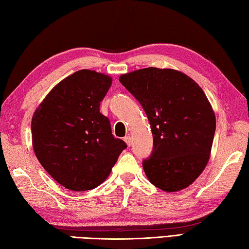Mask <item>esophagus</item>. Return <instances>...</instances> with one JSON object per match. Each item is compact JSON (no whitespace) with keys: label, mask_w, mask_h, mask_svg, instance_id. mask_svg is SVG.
<instances>
[{"label":"esophagus","mask_w":249,"mask_h":249,"mask_svg":"<svg viewBox=\"0 0 249 249\" xmlns=\"http://www.w3.org/2000/svg\"><path fill=\"white\" fill-rule=\"evenodd\" d=\"M124 141L126 142V144H127L128 146H130V144H131V139H130L129 136L124 137Z\"/></svg>","instance_id":"1"}]
</instances>
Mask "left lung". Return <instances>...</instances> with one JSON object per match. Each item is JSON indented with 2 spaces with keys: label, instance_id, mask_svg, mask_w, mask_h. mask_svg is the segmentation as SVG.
Segmentation results:
<instances>
[{
  "label": "left lung",
  "instance_id": "1",
  "mask_svg": "<svg viewBox=\"0 0 249 249\" xmlns=\"http://www.w3.org/2000/svg\"><path fill=\"white\" fill-rule=\"evenodd\" d=\"M151 124L153 151L142 166L150 182L168 193L197 178L210 160L216 119L198 83L185 73L156 67L120 77Z\"/></svg>",
  "mask_w": 249,
  "mask_h": 249
}]
</instances>
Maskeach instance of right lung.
Listing matches in <instances>:
<instances>
[{
	"instance_id": "1",
	"label": "right lung",
	"mask_w": 249,
	"mask_h": 249,
	"mask_svg": "<svg viewBox=\"0 0 249 249\" xmlns=\"http://www.w3.org/2000/svg\"><path fill=\"white\" fill-rule=\"evenodd\" d=\"M111 84L104 73L78 71L51 89L32 118L37 160L67 189L97 187L127 147L114 138L109 119L99 111Z\"/></svg>"
}]
</instances>
